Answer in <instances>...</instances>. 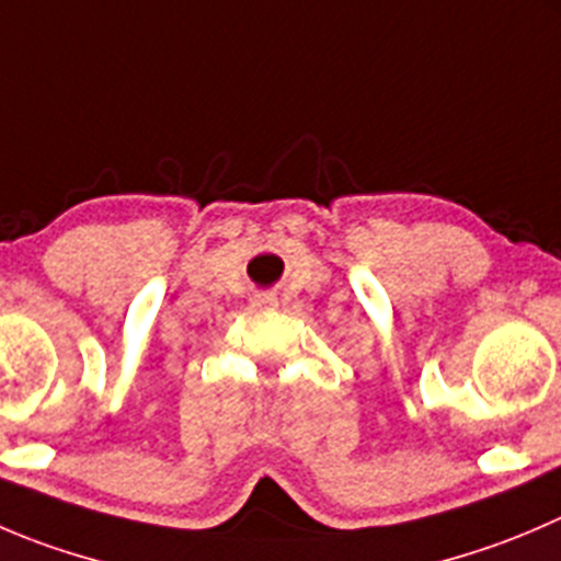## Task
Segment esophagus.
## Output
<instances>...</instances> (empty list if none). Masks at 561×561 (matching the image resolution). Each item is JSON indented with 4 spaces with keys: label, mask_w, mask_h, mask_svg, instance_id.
I'll return each mask as SVG.
<instances>
[{
    "label": "esophagus",
    "mask_w": 561,
    "mask_h": 561,
    "mask_svg": "<svg viewBox=\"0 0 561 561\" xmlns=\"http://www.w3.org/2000/svg\"><path fill=\"white\" fill-rule=\"evenodd\" d=\"M254 307H260V309H263V307H276V298L271 296V293H263V296L254 298Z\"/></svg>",
    "instance_id": "1"
}]
</instances>
